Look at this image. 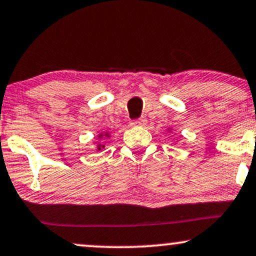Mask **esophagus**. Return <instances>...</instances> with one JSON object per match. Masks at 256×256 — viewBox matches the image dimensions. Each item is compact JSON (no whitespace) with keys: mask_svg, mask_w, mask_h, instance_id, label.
<instances>
[{"mask_svg":"<svg viewBox=\"0 0 256 256\" xmlns=\"http://www.w3.org/2000/svg\"><path fill=\"white\" fill-rule=\"evenodd\" d=\"M146 124V118H140L136 120H132L131 125L132 126H144Z\"/></svg>","mask_w":256,"mask_h":256,"instance_id":"1","label":"esophagus"}]
</instances>
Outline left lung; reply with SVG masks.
<instances>
[{"instance_id":"left-lung-1","label":"left lung","mask_w":256,"mask_h":256,"mask_svg":"<svg viewBox=\"0 0 256 256\" xmlns=\"http://www.w3.org/2000/svg\"><path fill=\"white\" fill-rule=\"evenodd\" d=\"M169 131H170V130H169Z\"/></svg>"}]
</instances>
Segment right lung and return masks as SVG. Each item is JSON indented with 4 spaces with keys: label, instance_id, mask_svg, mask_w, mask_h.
<instances>
[{
    "label": "right lung",
    "instance_id": "1",
    "mask_svg": "<svg viewBox=\"0 0 256 256\" xmlns=\"http://www.w3.org/2000/svg\"><path fill=\"white\" fill-rule=\"evenodd\" d=\"M104 137H110V134H108V132H106V134H98V140H102ZM104 144L98 143V146H96V150H101V149H104Z\"/></svg>",
    "mask_w": 256,
    "mask_h": 256
}]
</instances>
